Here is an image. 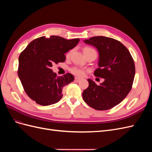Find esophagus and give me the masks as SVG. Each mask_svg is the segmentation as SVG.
<instances>
[{
    "label": "esophagus",
    "mask_w": 152,
    "mask_h": 152,
    "mask_svg": "<svg viewBox=\"0 0 152 152\" xmlns=\"http://www.w3.org/2000/svg\"><path fill=\"white\" fill-rule=\"evenodd\" d=\"M80 80H81L80 78H79V77H75V81L77 82H80Z\"/></svg>",
    "instance_id": "1"
}]
</instances>
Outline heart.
Instances as JSON below:
<instances>
[{
    "instance_id": "1",
    "label": "heart",
    "mask_w": 152,
    "mask_h": 152,
    "mask_svg": "<svg viewBox=\"0 0 152 152\" xmlns=\"http://www.w3.org/2000/svg\"><path fill=\"white\" fill-rule=\"evenodd\" d=\"M94 50V49L89 48H86L84 49V51H85V50ZM70 53H71V52L70 51L66 54V58H68L69 56H70ZM70 72H71V73H73V75H77L78 77H83V76H84L85 73H86V70H84V69L82 68H79V67H72L70 69Z\"/></svg>"
}]
</instances>
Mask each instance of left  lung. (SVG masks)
I'll use <instances>...</instances> for the list:
<instances>
[{"label":"left lung","mask_w":152,"mask_h":152,"mask_svg":"<svg viewBox=\"0 0 152 152\" xmlns=\"http://www.w3.org/2000/svg\"><path fill=\"white\" fill-rule=\"evenodd\" d=\"M84 42L98 49L99 68L94 74L104 81L98 86L87 79L89 86L82 93V98L95 110L111 109L122 102L132 88L135 75L134 60L127 48L114 39L97 36Z\"/></svg>","instance_id":"obj_1"}]
</instances>
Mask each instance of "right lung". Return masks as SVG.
I'll return each instance as SVG.
<instances>
[{
  "label": "right lung",
  "instance_id": "add662e5",
  "mask_svg": "<svg viewBox=\"0 0 152 152\" xmlns=\"http://www.w3.org/2000/svg\"><path fill=\"white\" fill-rule=\"evenodd\" d=\"M79 40L41 37L31 41L20 54L18 74L25 93L36 103L48 106L58 103L63 97V87L74 80L71 73L57 77L50 68L54 63L65 61V54Z\"/></svg>",
  "mask_w": 152,
  "mask_h": 152
}]
</instances>
